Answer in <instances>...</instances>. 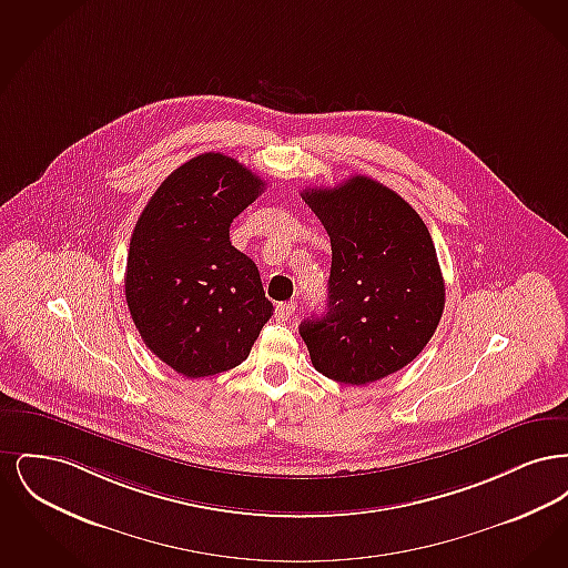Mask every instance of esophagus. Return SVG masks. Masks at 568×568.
Segmentation results:
<instances>
[{
    "mask_svg": "<svg viewBox=\"0 0 568 568\" xmlns=\"http://www.w3.org/2000/svg\"><path fill=\"white\" fill-rule=\"evenodd\" d=\"M294 313H296V302H281V304H276V320L278 322L292 320Z\"/></svg>",
    "mask_w": 568,
    "mask_h": 568,
    "instance_id": "1",
    "label": "esophagus"
}]
</instances>
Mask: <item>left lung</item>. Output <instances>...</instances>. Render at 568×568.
Wrapping results in <instances>:
<instances>
[{"label": "left lung", "mask_w": 568, "mask_h": 568, "mask_svg": "<svg viewBox=\"0 0 568 568\" xmlns=\"http://www.w3.org/2000/svg\"><path fill=\"white\" fill-rule=\"evenodd\" d=\"M332 244L327 311L300 324L313 366L366 385L410 364L433 338L445 281L433 236L396 191L368 176L304 190Z\"/></svg>", "instance_id": "8db88e82"}]
</instances>
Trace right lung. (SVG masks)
<instances>
[{
  "instance_id": "right-lung-1",
  "label": "right lung",
  "mask_w": 568,
  "mask_h": 568,
  "mask_svg": "<svg viewBox=\"0 0 568 568\" xmlns=\"http://www.w3.org/2000/svg\"><path fill=\"white\" fill-rule=\"evenodd\" d=\"M266 183L223 153L176 168L135 223L125 300L144 345L187 378L239 366L272 302L260 271L230 243V225Z\"/></svg>"
}]
</instances>
